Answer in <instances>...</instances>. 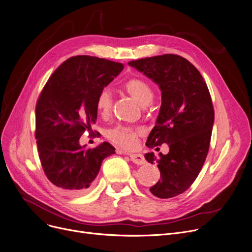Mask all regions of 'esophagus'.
Segmentation results:
<instances>
[{
	"instance_id": "obj_1",
	"label": "esophagus",
	"mask_w": 252,
	"mask_h": 252,
	"mask_svg": "<svg viewBox=\"0 0 252 252\" xmlns=\"http://www.w3.org/2000/svg\"><path fill=\"white\" fill-rule=\"evenodd\" d=\"M118 153H122V151L118 150L117 151ZM130 159L136 164H144L146 161H145V158L144 157L142 156V154H139V153H136V154H130Z\"/></svg>"
}]
</instances>
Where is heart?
I'll list each match as a JSON object with an SVG mask.
<instances>
[{
    "instance_id": "obj_1",
    "label": "heart",
    "mask_w": 252,
    "mask_h": 252,
    "mask_svg": "<svg viewBox=\"0 0 252 252\" xmlns=\"http://www.w3.org/2000/svg\"><path fill=\"white\" fill-rule=\"evenodd\" d=\"M124 91L141 106L148 105L153 99L152 88L143 80L133 77L128 80L124 86ZM112 94L108 89L100 92L96 98L95 107L101 116H108L112 109ZM141 131L137 128L117 126L108 130L107 137L115 144L125 149H135L138 146Z\"/></svg>"
}]
</instances>
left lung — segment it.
<instances>
[{"instance_id": "1", "label": "left lung", "mask_w": 252, "mask_h": 252, "mask_svg": "<svg viewBox=\"0 0 252 252\" xmlns=\"http://www.w3.org/2000/svg\"><path fill=\"white\" fill-rule=\"evenodd\" d=\"M158 84L161 106L146 145L168 144L167 154L146 153L145 159L158 163L160 180L150 191L160 199L176 197L195 182L209 151L214 124L210 92L200 71L177 54H163L129 62Z\"/></svg>"}]
</instances>
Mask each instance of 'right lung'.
Segmentation results:
<instances>
[{
	"instance_id": "1",
	"label": "right lung",
	"mask_w": 252,
	"mask_h": 252,
	"mask_svg": "<svg viewBox=\"0 0 252 252\" xmlns=\"http://www.w3.org/2000/svg\"><path fill=\"white\" fill-rule=\"evenodd\" d=\"M124 65L95 56L77 55L55 69L36 104L38 153L47 179L68 195L89 190L103 160L115 148L103 142L85 148L80 138L96 121L98 94Z\"/></svg>"
}]
</instances>
